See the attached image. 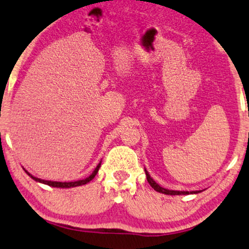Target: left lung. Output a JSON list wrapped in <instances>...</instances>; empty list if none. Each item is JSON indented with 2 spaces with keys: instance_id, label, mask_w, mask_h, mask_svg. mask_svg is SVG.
Returning <instances> with one entry per match:
<instances>
[{
  "instance_id": "8db88e82",
  "label": "left lung",
  "mask_w": 249,
  "mask_h": 249,
  "mask_svg": "<svg viewBox=\"0 0 249 249\" xmlns=\"http://www.w3.org/2000/svg\"><path fill=\"white\" fill-rule=\"evenodd\" d=\"M145 175H147V180L149 182V184L151 185L152 188L155 189L156 191L158 192H161V194H165V195H172V196H175V195H189V194H198V192L200 191H175V190H168V189H165V188H161L160 185L156 183V182L152 180V178H150V175H149V173L147 171H145Z\"/></svg>"
}]
</instances>
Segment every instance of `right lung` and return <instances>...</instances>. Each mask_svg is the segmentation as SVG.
<instances>
[{
    "mask_svg": "<svg viewBox=\"0 0 249 249\" xmlns=\"http://www.w3.org/2000/svg\"><path fill=\"white\" fill-rule=\"evenodd\" d=\"M100 165L99 164L97 167H95V170L93 171V173H92L90 177L84 178V180H78V181H74V182H57V181H45V180H41V178H35L33 177V175H31L28 173L27 171H26V173H27L29 177H31L33 180L37 181V182H41V183H44V184H48L50 185V187H54V188H72V187H78V185H83V184H86L88 182H90L91 180H93V178L97 175L99 168H100Z\"/></svg>",
    "mask_w": 249,
    "mask_h": 249,
    "instance_id": "add662e5",
    "label": "right lung"
}]
</instances>
